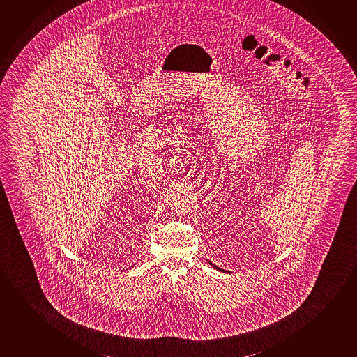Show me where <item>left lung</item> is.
<instances>
[{
	"instance_id": "left-lung-1",
	"label": "left lung",
	"mask_w": 357,
	"mask_h": 357,
	"mask_svg": "<svg viewBox=\"0 0 357 357\" xmlns=\"http://www.w3.org/2000/svg\"><path fill=\"white\" fill-rule=\"evenodd\" d=\"M213 268H215V269L221 270V271H225V270L220 269V268H218V266H216V265H213Z\"/></svg>"
}]
</instances>
